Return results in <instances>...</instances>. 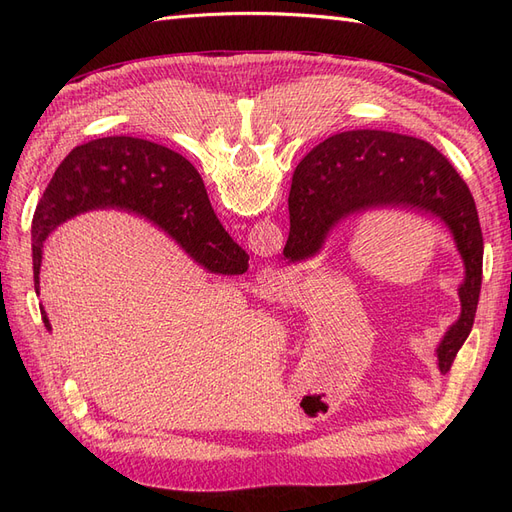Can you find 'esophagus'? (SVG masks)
<instances>
[{"mask_svg": "<svg viewBox=\"0 0 512 512\" xmlns=\"http://www.w3.org/2000/svg\"><path fill=\"white\" fill-rule=\"evenodd\" d=\"M260 288L267 294V297H271V299L277 297V294H282V288H284L282 275L275 269H265L260 275Z\"/></svg>", "mask_w": 512, "mask_h": 512, "instance_id": "obj_1", "label": "esophagus"}]
</instances>
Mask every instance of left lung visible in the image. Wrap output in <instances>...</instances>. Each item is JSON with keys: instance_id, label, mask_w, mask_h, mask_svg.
Returning <instances> with one entry per match:
<instances>
[{"instance_id": "obj_1", "label": "left lung", "mask_w": 512, "mask_h": 512, "mask_svg": "<svg viewBox=\"0 0 512 512\" xmlns=\"http://www.w3.org/2000/svg\"><path fill=\"white\" fill-rule=\"evenodd\" d=\"M294 250L314 256L333 228L371 209H414L440 220L463 262L461 314L436 348L442 374L466 342L483 282V232L470 188L442 153L421 138L352 130L312 149L292 175L288 196Z\"/></svg>"}]
</instances>
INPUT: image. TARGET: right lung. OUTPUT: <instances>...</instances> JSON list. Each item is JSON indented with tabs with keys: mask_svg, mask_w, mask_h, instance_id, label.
Wrapping results in <instances>:
<instances>
[{
	"mask_svg": "<svg viewBox=\"0 0 512 512\" xmlns=\"http://www.w3.org/2000/svg\"><path fill=\"white\" fill-rule=\"evenodd\" d=\"M119 207L162 228L209 273L247 271L243 247L215 218L198 170L173 149L134 136H106L74 147L59 164L34 213V286L40 294L42 250L51 232L76 215ZM44 327L49 316L40 307Z\"/></svg>",
	"mask_w": 512,
	"mask_h": 512,
	"instance_id": "1",
	"label": "right lung"
}]
</instances>
